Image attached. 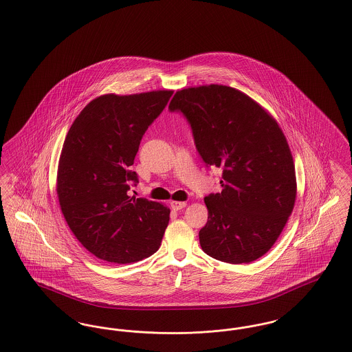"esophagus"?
<instances>
[{
  "mask_svg": "<svg viewBox=\"0 0 352 352\" xmlns=\"http://www.w3.org/2000/svg\"><path fill=\"white\" fill-rule=\"evenodd\" d=\"M170 206H171V208L174 211H179V210H182V208L186 207V201H173L170 203Z\"/></svg>",
  "mask_w": 352,
  "mask_h": 352,
  "instance_id": "1",
  "label": "esophagus"
}]
</instances>
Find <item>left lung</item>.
I'll return each mask as SVG.
<instances>
[{
    "mask_svg": "<svg viewBox=\"0 0 352 352\" xmlns=\"http://www.w3.org/2000/svg\"><path fill=\"white\" fill-rule=\"evenodd\" d=\"M207 166L223 170L221 192L204 198L201 250L230 264L251 263L273 247L294 208L296 168L284 132L267 109L221 84L175 92Z\"/></svg>",
    "mask_w": 352,
    "mask_h": 352,
    "instance_id": "1",
    "label": "left lung"
}]
</instances>
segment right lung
<instances>
[{
  "mask_svg": "<svg viewBox=\"0 0 352 352\" xmlns=\"http://www.w3.org/2000/svg\"><path fill=\"white\" fill-rule=\"evenodd\" d=\"M173 91L107 94L89 101L68 131L58 164L56 194L69 230L104 261L129 264L158 251L170 208L129 197L141 138Z\"/></svg>",
  "mask_w": 352,
  "mask_h": 352,
  "instance_id": "1",
  "label": "right lung"
}]
</instances>
